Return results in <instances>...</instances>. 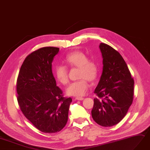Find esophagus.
<instances>
[{
    "instance_id": "esophagus-1",
    "label": "esophagus",
    "mask_w": 150,
    "mask_h": 150,
    "mask_svg": "<svg viewBox=\"0 0 150 150\" xmlns=\"http://www.w3.org/2000/svg\"><path fill=\"white\" fill-rule=\"evenodd\" d=\"M75 99L76 100H84V98H83V97H76Z\"/></svg>"
}]
</instances>
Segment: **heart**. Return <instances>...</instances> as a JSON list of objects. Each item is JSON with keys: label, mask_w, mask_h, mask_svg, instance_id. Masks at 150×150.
I'll return each instance as SVG.
<instances>
[{"label": "heart", "mask_w": 150, "mask_h": 150, "mask_svg": "<svg viewBox=\"0 0 150 150\" xmlns=\"http://www.w3.org/2000/svg\"><path fill=\"white\" fill-rule=\"evenodd\" d=\"M66 66L69 67L79 68V78L67 87L66 93L69 95L81 96L86 94L90 84L88 81H94L98 76V64L93 59H88V55L81 51H75L67 55L64 59ZM54 75L58 81L62 84L68 83V69L64 65H57L54 69Z\"/></svg>", "instance_id": "b5f03b06"}]
</instances>
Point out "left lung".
<instances>
[{
  "mask_svg": "<svg viewBox=\"0 0 150 150\" xmlns=\"http://www.w3.org/2000/svg\"><path fill=\"white\" fill-rule=\"evenodd\" d=\"M103 57V72L95 93L91 115L103 127L113 126L126 115L134 96V79L118 52L110 45L100 44Z\"/></svg>",
  "mask_w": 150,
  "mask_h": 150,
  "instance_id": "obj_1",
  "label": "left lung"
}]
</instances>
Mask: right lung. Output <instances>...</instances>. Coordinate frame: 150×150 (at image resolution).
I'll list each match as a JSON object with an SVG mask.
<instances>
[{
    "label": "right lung",
    "mask_w": 150,
    "mask_h": 150,
    "mask_svg": "<svg viewBox=\"0 0 150 150\" xmlns=\"http://www.w3.org/2000/svg\"><path fill=\"white\" fill-rule=\"evenodd\" d=\"M59 48H40L22 64L16 83L17 100L23 114L39 131L55 133L68 119L71 98L63 95L56 85L52 62Z\"/></svg>",
    "instance_id": "obj_1"
}]
</instances>
